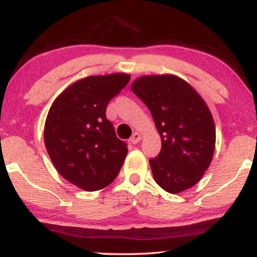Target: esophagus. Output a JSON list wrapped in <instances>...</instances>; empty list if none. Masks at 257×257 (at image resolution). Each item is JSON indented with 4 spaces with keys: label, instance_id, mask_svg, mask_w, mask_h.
<instances>
[{
    "label": "esophagus",
    "instance_id": "esophagus-1",
    "mask_svg": "<svg viewBox=\"0 0 257 257\" xmlns=\"http://www.w3.org/2000/svg\"><path fill=\"white\" fill-rule=\"evenodd\" d=\"M141 140V137H140V134H139V133H134V134L132 135V138H131V143L132 144H138L139 141Z\"/></svg>",
    "mask_w": 257,
    "mask_h": 257
}]
</instances>
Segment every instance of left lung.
<instances>
[{"instance_id":"1","label":"left lung","mask_w":257,"mask_h":257,"mask_svg":"<svg viewBox=\"0 0 257 257\" xmlns=\"http://www.w3.org/2000/svg\"><path fill=\"white\" fill-rule=\"evenodd\" d=\"M132 90L145 104L162 139L150 159L155 181L169 193L192 187L208 169L215 150V124L208 106L184 79L172 75L144 76Z\"/></svg>"}]
</instances>
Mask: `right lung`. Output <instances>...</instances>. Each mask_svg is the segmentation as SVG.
I'll list each match as a JSON object with an SVG mask.
<instances>
[{"mask_svg":"<svg viewBox=\"0 0 257 257\" xmlns=\"http://www.w3.org/2000/svg\"><path fill=\"white\" fill-rule=\"evenodd\" d=\"M129 81L125 73L79 79L55 99L48 112L47 152L59 174L82 190H101L122 168L128 147L106 118V107Z\"/></svg>","mask_w":257,"mask_h":257,"instance_id":"obj_1","label":"right lung"}]
</instances>
